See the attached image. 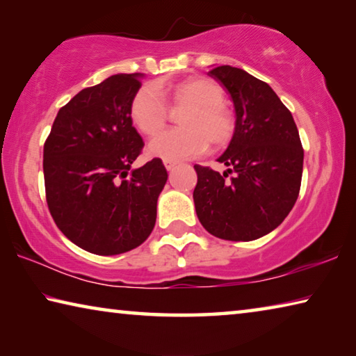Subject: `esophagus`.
<instances>
[{
    "label": "esophagus",
    "mask_w": 356,
    "mask_h": 356,
    "mask_svg": "<svg viewBox=\"0 0 356 356\" xmlns=\"http://www.w3.org/2000/svg\"><path fill=\"white\" fill-rule=\"evenodd\" d=\"M163 165H165V168H166L168 171H172L174 168L177 166V161H172V160H165V161H163Z\"/></svg>",
    "instance_id": "obj_1"
}]
</instances>
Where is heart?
I'll return each mask as SVG.
<instances>
[{
    "mask_svg": "<svg viewBox=\"0 0 356 356\" xmlns=\"http://www.w3.org/2000/svg\"><path fill=\"white\" fill-rule=\"evenodd\" d=\"M163 97L175 106H186L179 115L180 129L156 134L147 144L150 156L163 160H186L206 154L210 147L225 146L234 135L236 122L225 106L220 84L204 76H191L177 84H144L130 102V118L144 135H154L165 123Z\"/></svg>",
    "mask_w": 356,
    "mask_h": 356,
    "instance_id": "obj_1",
    "label": "heart"
}]
</instances>
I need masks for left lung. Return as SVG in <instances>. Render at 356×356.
<instances>
[{
    "mask_svg": "<svg viewBox=\"0 0 356 356\" xmlns=\"http://www.w3.org/2000/svg\"><path fill=\"white\" fill-rule=\"evenodd\" d=\"M209 76L231 95L236 129L218 156L229 166L220 174L195 165L196 215L212 236L248 242L278 227L297 201L303 147L291 111L267 83L243 69L218 65ZM232 173L231 179H226Z\"/></svg>",
    "mask_w": 356,
    "mask_h": 356,
    "instance_id": "1",
    "label": "left lung"
}]
</instances>
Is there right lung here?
I'll return each mask as SVG.
<instances>
[{"label": "right lung", "mask_w": 356, "mask_h": 356, "mask_svg": "<svg viewBox=\"0 0 356 356\" xmlns=\"http://www.w3.org/2000/svg\"><path fill=\"white\" fill-rule=\"evenodd\" d=\"M143 74H118L58 111L44 146L47 204L72 243L100 256L140 246L155 226L168 180L160 159L134 170L143 138L130 102Z\"/></svg>", "instance_id": "right-lung-1"}]
</instances>
